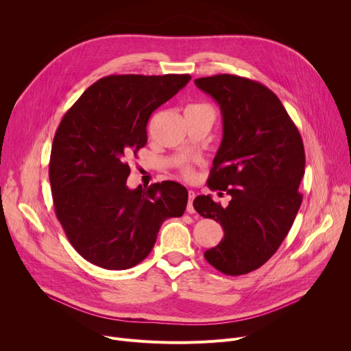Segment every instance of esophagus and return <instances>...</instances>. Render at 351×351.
<instances>
[{"label":"esophagus","mask_w":351,"mask_h":351,"mask_svg":"<svg viewBox=\"0 0 351 351\" xmlns=\"http://www.w3.org/2000/svg\"><path fill=\"white\" fill-rule=\"evenodd\" d=\"M188 196H189V199H188V208H186V210L189 212V213H193L195 212V209H193V199H195V192L193 191H188Z\"/></svg>","instance_id":"34e87169"}]
</instances>
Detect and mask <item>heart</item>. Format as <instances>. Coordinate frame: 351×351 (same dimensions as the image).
<instances>
[{
    "instance_id": "heart-1",
    "label": "heart",
    "mask_w": 351,
    "mask_h": 351,
    "mask_svg": "<svg viewBox=\"0 0 351 351\" xmlns=\"http://www.w3.org/2000/svg\"><path fill=\"white\" fill-rule=\"evenodd\" d=\"M185 175H186V176H191V175H192L191 169H188V168H186V169H185Z\"/></svg>"
}]
</instances>
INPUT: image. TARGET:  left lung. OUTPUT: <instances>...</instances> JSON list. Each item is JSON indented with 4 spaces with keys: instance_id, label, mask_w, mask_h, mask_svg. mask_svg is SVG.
Masks as SVG:
<instances>
[{
    "instance_id": "left-lung-1",
    "label": "left lung",
    "mask_w": 351,
    "mask_h": 351,
    "mask_svg": "<svg viewBox=\"0 0 351 351\" xmlns=\"http://www.w3.org/2000/svg\"><path fill=\"white\" fill-rule=\"evenodd\" d=\"M195 84L217 102L223 121L208 186L230 195L226 208L210 195L193 200L196 212L215 219L225 232L205 259L225 274H246L270 259L296 219L303 199V141L265 85L230 73Z\"/></svg>"
}]
</instances>
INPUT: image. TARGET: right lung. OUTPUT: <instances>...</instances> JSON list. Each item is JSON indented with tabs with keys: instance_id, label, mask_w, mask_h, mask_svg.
Returning a JSON list of instances; mask_svg holds the SVG:
<instances>
[{
	"instance_id": "add662e5",
	"label": "right lung",
	"mask_w": 351,
	"mask_h": 351,
	"mask_svg": "<svg viewBox=\"0 0 351 351\" xmlns=\"http://www.w3.org/2000/svg\"><path fill=\"white\" fill-rule=\"evenodd\" d=\"M191 75H109L90 85L53 136L49 182L68 241L85 261L125 270L151 253L169 217L183 215L188 191L165 180L129 189L128 160L146 145V123Z\"/></svg>"
}]
</instances>
